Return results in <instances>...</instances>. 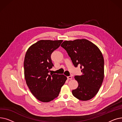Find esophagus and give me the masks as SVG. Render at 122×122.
Returning a JSON list of instances; mask_svg holds the SVG:
<instances>
[{
    "label": "esophagus",
    "instance_id": "34e87169",
    "mask_svg": "<svg viewBox=\"0 0 122 122\" xmlns=\"http://www.w3.org/2000/svg\"><path fill=\"white\" fill-rule=\"evenodd\" d=\"M67 79L68 80H72V76H67Z\"/></svg>",
    "mask_w": 122,
    "mask_h": 122
}]
</instances>
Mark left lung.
I'll return each mask as SVG.
<instances>
[{
	"label": "left lung",
	"mask_w": 122,
	"mask_h": 122,
	"mask_svg": "<svg viewBox=\"0 0 122 122\" xmlns=\"http://www.w3.org/2000/svg\"><path fill=\"white\" fill-rule=\"evenodd\" d=\"M64 48L75 67L80 66L82 75L75 76L78 86L72 91L75 97L82 101L92 98L98 92L104 79V61L98 47L86 39L64 41Z\"/></svg>",
	"instance_id": "8db88e82"
}]
</instances>
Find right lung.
Listing matches in <instances>:
<instances>
[{
    "label": "right lung",
    "instance_id": "right-lung-1",
    "mask_svg": "<svg viewBox=\"0 0 122 122\" xmlns=\"http://www.w3.org/2000/svg\"><path fill=\"white\" fill-rule=\"evenodd\" d=\"M62 40H41L31 46L25 53L24 75L26 84L36 99L48 102L58 96L67 78L64 75H49L54 66L51 55Z\"/></svg>",
    "mask_w": 122,
    "mask_h": 122
}]
</instances>
